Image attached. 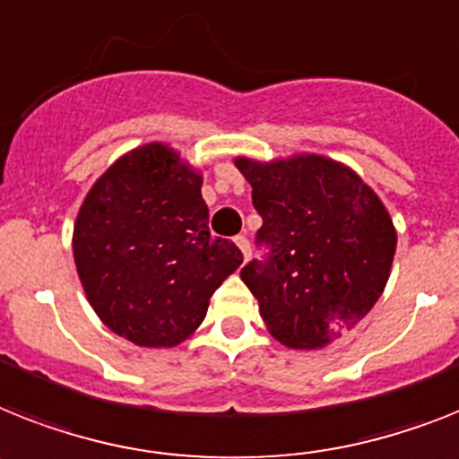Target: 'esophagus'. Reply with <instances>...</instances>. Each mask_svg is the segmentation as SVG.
<instances>
[{"instance_id":"obj_1","label":"esophagus","mask_w":459,"mask_h":459,"mask_svg":"<svg viewBox=\"0 0 459 459\" xmlns=\"http://www.w3.org/2000/svg\"><path fill=\"white\" fill-rule=\"evenodd\" d=\"M234 244L238 246V251L244 253V257L248 260V255H251V244H248V238L246 237H234Z\"/></svg>"}]
</instances>
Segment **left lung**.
<instances>
[{"label": "left lung", "instance_id": "1", "mask_svg": "<svg viewBox=\"0 0 459 459\" xmlns=\"http://www.w3.org/2000/svg\"><path fill=\"white\" fill-rule=\"evenodd\" d=\"M263 218L241 279L267 331L293 350H321L351 331L387 286L396 230L387 208L350 166L321 154L234 159Z\"/></svg>", "mask_w": 459, "mask_h": 459}]
</instances>
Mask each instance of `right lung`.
<instances>
[{
	"instance_id": "add662e5",
	"label": "right lung",
	"mask_w": 459,
	"mask_h": 459,
	"mask_svg": "<svg viewBox=\"0 0 459 459\" xmlns=\"http://www.w3.org/2000/svg\"><path fill=\"white\" fill-rule=\"evenodd\" d=\"M202 173L164 143L109 166L79 208L72 251L93 312L138 347H176L244 255L208 232Z\"/></svg>"
}]
</instances>
